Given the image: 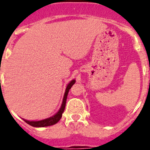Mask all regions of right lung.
Masks as SVG:
<instances>
[{
    "mask_svg": "<svg viewBox=\"0 0 150 150\" xmlns=\"http://www.w3.org/2000/svg\"><path fill=\"white\" fill-rule=\"evenodd\" d=\"M74 83H75V80L74 79V80H72L71 83L67 85V88H66L65 93H64V96L62 107H61L59 112H57L55 116H52V117L50 118H48V119H46V120H41V121H28V120H23L24 121L33 127H46V126H50V125L56 124V123L61 120V118H62V113H63L64 110V108H65L67 94H68L69 90L71 89V88L72 87V86L74 84Z\"/></svg>",
    "mask_w": 150,
    "mask_h": 150,
    "instance_id": "add662e5",
    "label": "right lung"
}]
</instances>
